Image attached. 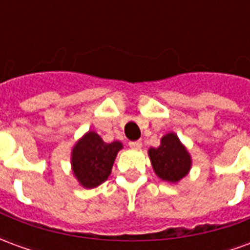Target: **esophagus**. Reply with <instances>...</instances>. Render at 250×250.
<instances>
[{
    "instance_id": "esophagus-1",
    "label": "esophagus",
    "mask_w": 250,
    "mask_h": 250,
    "mask_svg": "<svg viewBox=\"0 0 250 250\" xmlns=\"http://www.w3.org/2000/svg\"><path fill=\"white\" fill-rule=\"evenodd\" d=\"M130 147L131 148H141L142 147V142L141 141H131L130 143Z\"/></svg>"
}]
</instances>
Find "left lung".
<instances>
[{"label": "left lung", "instance_id": "8db88e82", "mask_svg": "<svg viewBox=\"0 0 250 250\" xmlns=\"http://www.w3.org/2000/svg\"><path fill=\"white\" fill-rule=\"evenodd\" d=\"M148 155L155 174L167 182H178L191 167L188 150L173 132L163 136L158 148H150Z\"/></svg>", "mask_w": 250, "mask_h": 250}]
</instances>
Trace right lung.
<instances>
[{
    "label": "right lung",
    "mask_w": 250,
    "mask_h": 250,
    "mask_svg": "<svg viewBox=\"0 0 250 250\" xmlns=\"http://www.w3.org/2000/svg\"><path fill=\"white\" fill-rule=\"evenodd\" d=\"M122 147L120 142L105 143L93 131L83 136L72 150V168L80 185L92 188L103 184Z\"/></svg>",
    "instance_id": "add662e5"
}]
</instances>
